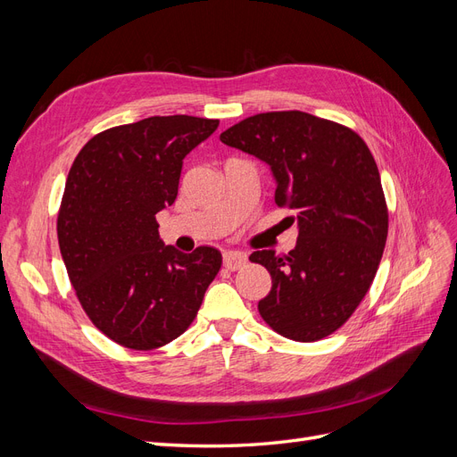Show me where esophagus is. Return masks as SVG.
Here are the masks:
<instances>
[{
  "mask_svg": "<svg viewBox=\"0 0 457 457\" xmlns=\"http://www.w3.org/2000/svg\"><path fill=\"white\" fill-rule=\"evenodd\" d=\"M247 262V255L242 252H225L223 253V265L228 270H238Z\"/></svg>",
  "mask_w": 457,
  "mask_h": 457,
  "instance_id": "34e87169",
  "label": "esophagus"
}]
</instances>
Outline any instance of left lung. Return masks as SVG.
Instances as JSON below:
<instances>
[{"label":"left lung","mask_w":457,"mask_h":457,"mask_svg":"<svg viewBox=\"0 0 457 457\" xmlns=\"http://www.w3.org/2000/svg\"><path fill=\"white\" fill-rule=\"evenodd\" d=\"M220 143L265 162L274 200L295 212L289 253L253 252L272 287L259 314L294 341H318L349 320L376 278L389 230L381 177L353 129L299 110L245 118Z\"/></svg>","instance_id":"obj_1"}]
</instances>
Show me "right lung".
<instances>
[{"instance_id": "obj_1", "label": "right lung", "mask_w": 457, "mask_h": 457, "mask_svg": "<svg viewBox=\"0 0 457 457\" xmlns=\"http://www.w3.org/2000/svg\"><path fill=\"white\" fill-rule=\"evenodd\" d=\"M219 120L152 116L95 135L66 179L57 219L76 295L106 337L158 349L195 320L220 269L215 247L163 245L156 213L177 198L183 160Z\"/></svg>"}]
</instances>
